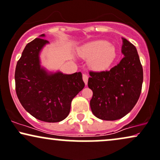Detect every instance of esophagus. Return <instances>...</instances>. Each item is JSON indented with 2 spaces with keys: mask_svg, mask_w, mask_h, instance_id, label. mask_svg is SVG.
Here are the masks:
<instances>
[{
  "mask_svg": "<svg viewBox=\"0 0 160 160\" xmlns=\"http://www.w3.org/2000/svg\"><path fill=\"white\" fill-rule=\"evenodd\" d=\"M88 77L87 74H82V80H83V81H84V82H85L86 85H87V83H88Z\"/></svg>",
  "mask_w": 160,
  "mask_h": 160,
  "instance_id": "esophagus-1",
  "label": "esophagus"
}]
</instances>
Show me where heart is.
<instances>
[{
    "label": "heart",
    "instance_id": "1",
    "mask_svg": "<svg viewBox=\"0 0 160 160\" xmlns=\"http://www.w3.org/2000/svg\"><path fill=\"white\" fill-rule=\"evenodd\" d=\"M84 58H89L88 65L95 71L106 70L116 58L115 46L105 40H95L84 45L79 52Z\"/></svg>",
    "mask_w": 160,
    "mask_h": 160
}]
</instances>
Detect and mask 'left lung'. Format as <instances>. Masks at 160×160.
Wrapping results in <instances>:
<instances>
[{
    "label": "left lung",
    "mask_w": 160,
    "mask_h": 160,
    "mask_svg": "<svg viewBox=\"0 0 160 160\" xmlns=\"http://www.w3.org/2000/svg\"><path fill=\"white\" fill-rule=\"evenodd\" d=\"M124 57L109 71L90 72L88 86L93 92L90 107L101 120L115 121L128 114L137 103L143 82V69L136 47L122 38Z\"/></svg>",
    "instance_id": "obj_1"
}]
</instances>
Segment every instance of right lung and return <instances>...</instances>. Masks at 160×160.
<instances>
[{
    "label": "right lung",
    "mask_w": 160,
    "mask_h": 160,
    "mask_svg": "<svg viewBox=\"0 0 160 160\" xmlns=\"http://www.w3.org/2000/svg\"><path fill=\"white\" fill-rule=\"evenodd\" d=\"M45 34L24 48L16 65L15 91L28 112L45 122H59L68 116L74 98L85 86L81 72H49L41 65L40 53L49 42Z\"/></svg>",
    "instance_id": "add662e5"
}]
</instances>
